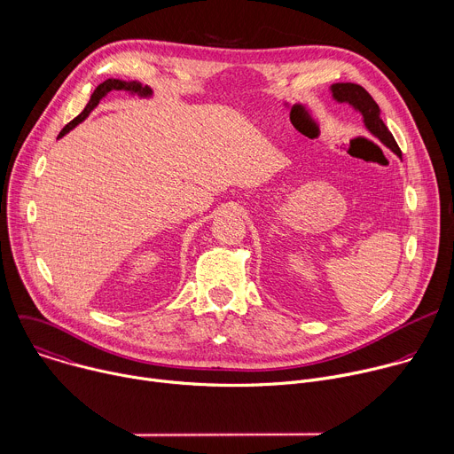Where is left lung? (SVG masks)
Instances as JSON below:
<instances>
[{"label":"left lung","mask_w":454,"mask_h":454,"mask_svg":"<svg viewBox=\"0 0 454 454\" xmlns=\"http://www.w3.org/2000/svg\"><path fill=\"white\" fill-rule=\"evenodd\" d=\"M333 95L338 102H348L350 106H354L363 114L368 131L375 138H379L384 145L390 147L399 158H403V153H401L394 135L390 133V129H387L384 125V121L380 120L377 102L372 98V95L363 86L352 84V82H338V84H333Z\"/></svg>","instance_id":"left-lung-1"}]
</instances>
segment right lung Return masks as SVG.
<instances>
[{
    "label": "right lung",
    "mask_w": 454,
    "mask_h": 454,
    "mask_svg": "<svg viewBox=\"0 0 454 454\" xmlns=\"http://www.w3.org/2000/svg\"><path fill=\"white\" fill-rule=\"evenodd\" d=\"M118 91V90H125V91H133V93H138V95H142V97H147V95H151L153 91H151V88H147V86H142L140 82H125V81H118V79H107V81H104L102 84H98L97 86V90L93 91V95H91V98H90V102H88V106L84 107V111L77 116V118H74L67 127L62 129V131L59 133V138H62L64 135L67 133H70L72 129L77 125V123H81L95 107H97V104L109 93V91Z\"/></svg>",
    "instance_id": "obj_1"
}]
</instances>
